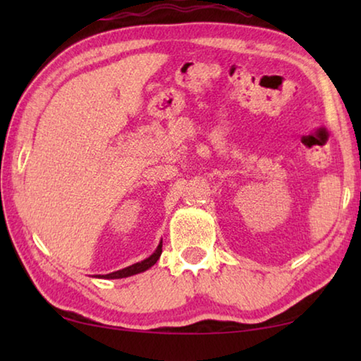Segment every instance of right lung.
Masks as SVG:
<instances>
[{
    "mask_svg": "<svg viewBox=\"0 0 361 361\" xmlns=\"http://www.w3.org/2000/svg\"><path fill=\"white\" fill-rule=\"evenodd\" d=\"M161 253H162V242H161V245L157 247L156 252L149 256V258H146L142 262H137V264H132L126 269H121V271L106 274V276H100V277L102 279H124V277L135 276V274L143 272V271H146V269H149L151 266H154L159 259V256H161Z\"/></svg>",
    "mask_w": 361,
    "mask_h": 361,
    "instance_id": "right-lung-1",
    "label": "right lung"
}]
</instances>
